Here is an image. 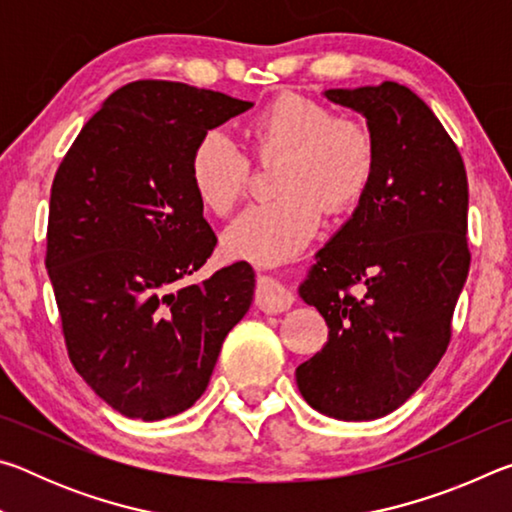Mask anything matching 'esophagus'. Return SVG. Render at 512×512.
<instances>
[{"label":"esophagus","mask_w":512,"mask_h":512,"mask_svg":"<svg viewBox=\"0 0 512 512\" xmlns=\"http://www.w3.org/2000/svg\"><path fill=\"white\" fill-rule=\"evenodd\" d=\"M255 305L264 314H282V311H287L293 305V296L280 282L271 280V277H259L255 289Z\"/></svg>","instance_id":"34e87169"}]
</instances>
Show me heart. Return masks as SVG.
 Wrapping results in <instances>:
<instances>
[{"instance_id": "1", "label": "heart", "mask_w": 512, "mask_h": 512, "mask_svg": "<svg viewBox=\"0 0 512 512\" xmlns=\"http://www.w3.org/2000/svg\"><path fill=\"white\" fill-rule=\"evenodd\" d=\"M246 140L259 160H275V201L253 203L221 235L225 257L277 266L298 257L332 214L350 212L372 185L377 144L359 119L300 94H280L250 115ZM248 160L221 131H207L189 153V183L205 210L225 214L244 194Z\"/></svg>"}]
</instances>
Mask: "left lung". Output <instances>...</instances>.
<instances>
[{
  "instance_id": "left-lung-1",
  "label": "left lung",
  "mask_w": 512,
  "mask_h": 512,
  "mask_svg": "<svg viewBox=\"0 0 512 512\" xmlns=\"http://www.w3.org/2000/svg\"><path fill=\"white\" fill-rule=\"evenodd\" d=\"M323 97L366 119L377 171L298 289L329 334L296 368V381L327 418L377 420L400 409L447 350L470 271L467 176L452 137L406 85L384 81Z\"/></svg>"
}]
</instances>
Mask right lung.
I'll return each instance as SVG.
<instances>
[{
    "label": "right lung",
    "instance_id": "1",
    "mask_svg": "<svg viewBox=\"0 0 512 512\" xmlns=\"http://www.w3.org/2000/svg\"><path fill=\"white\" fill-rule=\"evenodd\" d=\"M253 106L185 83H128L103 101L56 171L47 271L67 352L126 418L187 411L253 302L246 262L185 282L216 246L189 183V153Z\"/></svg>",
    "mask_w": 512,
    "mask_h": 512
}]
</instances>
